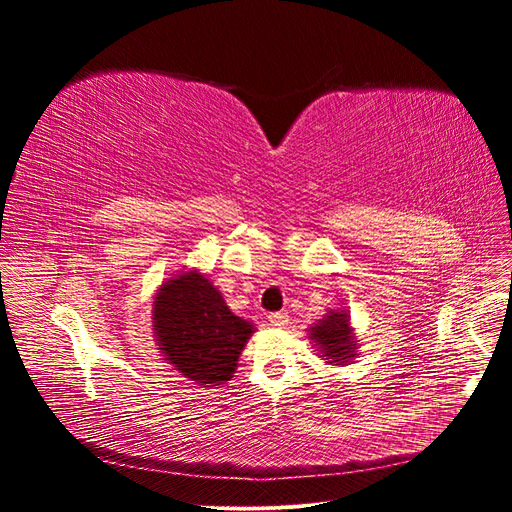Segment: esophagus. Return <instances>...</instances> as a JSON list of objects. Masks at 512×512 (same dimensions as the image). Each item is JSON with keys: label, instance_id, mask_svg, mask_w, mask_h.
I'll list each match as a JSON object with an SVG mask.
<instances>
[{"label": "esophagus", "instance_id": "obj_1", "mask_svg": "<svg viewBox=\"0 0 512 512\" xmlns=\"http://www.w3.org/2000/svg\"><path fill=\"white\" fill-rule=\"evenodd\" d=\"M288 314H284V312H275V314H271L269 316V322H271V327H275V329H284L286 324H288Z\"/></svg>", "mask_w": 512, "mask_h": 512}]
</instances>
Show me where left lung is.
Returning a JSON list of instances; mask_svg holds the SVG:
<instances>
[{"label": "left lung", "mask_w": 512, "mask_h": 512, "mask_svg": "<svg viewBox=\"0 0 512 512\" xmlns=\"http://www.w3.org/2000/svg\"><path fill=\"white\" fill-rule=\"evenodd\" d=\"M307 339L318 350L320 359L327 365H350L359 354V339L350 322L348 309H329L320 320L307 329Z\"/></svg>", "instance_id": "8db88e82"}]
</instances>
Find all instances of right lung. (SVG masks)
I'll use <instances>...</instances> for the list:
<instances>
[{
    "instance_id": "right-lung-1",
    "label": "right lung",
    "mask_w": 512,
    "mask_h": 512,
    "mask_svg": "<svg viewBox=\"0 0 512 512\" xmlns=\"http://www.w3.org/2000/svg\"><path fill=\"white\" fill-rule=\"evenodd\" d=\"M254 331L200 269L170 273L153 292L151 333L162 361L198 386H220L235 376Z\"/></svg>"
}]
</instances>
